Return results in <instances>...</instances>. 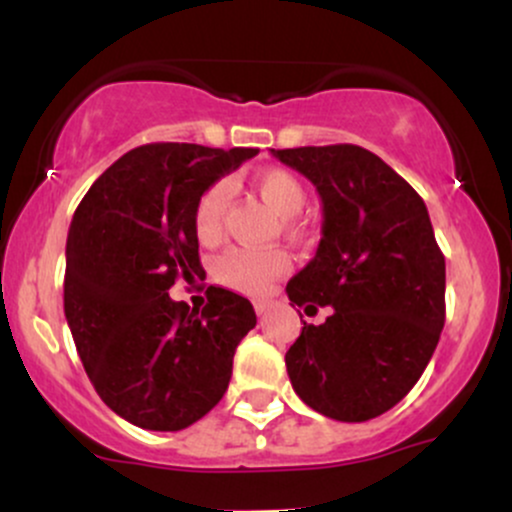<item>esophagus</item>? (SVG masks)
<instances>
[{
  "mask_svg": "<svg viewBox=\"0 0 512 512\" xmlns=\"http://www.w3.org/2000/svg\"><path fill=\"white\" fill-rule=\"evenodd\" d=\"M267 310H269V303H264V301H255V313L257 315H267Z\"/></svg>",
  "mask_w": 512,
  "mask_h": 512,
  "instance_id": "34e87169",
  "label": "esophagus"
}]
</instances>
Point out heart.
<instances>
[{
	"mask_svg": "<svg viewBox=\"0 0 512 512\" xmlns=\"http://www.w3.org/2000/svg\"><path fill=\"white\" fill-rule=\"evenodd\" d=\"M257 195L267 204L274 214L291 219L305 204V190L301 180L284 168L262 170L252 180ZM228 190L226 182H214L202 197H199L195 209V233L202 243H216L223 231L228 211ZM289 269V255L281 250H250V248H231L226 250L216 262V279L221 284L231 286L236 291L260 293Z\"/></svg>",
	"mask_w": 512,
	"mask_h": 512,
	"instance_id": "obj_1",
	"label": "heart"
}]
</instances>
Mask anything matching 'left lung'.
Instances as JSON below:
<instances>
[{"label": "left lung", "instance_id": "8db88e82", "mask_svg": "<svg viewBox=\"0 0 512 512\" xmlns=\"http://www.w3.org/2000/svg\"><path fill=\"white\" fill-rule=\"evenodd\" d=\"M315 185L322 238L286 284L317 313L286 351L296 395L337 421H368L407 397L445 325V257L424 199L383 158L354 144L272 149Z\"/></svg>", "mask_w": 512, "mask_h": 512}]
</instances>
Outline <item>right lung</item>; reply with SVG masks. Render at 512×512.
<instances>
[{"label": "right lung", "instance_id": "add662e5", "mask_svg": "<svg viewBox=\"0 0 512 512\" xmlns=\"http://www.w3.org/2000/svg\"><path fill=\"white\" fill-rule=\"evenodd\" d=\"M257 149L144 144L117 158L74 211L64 315L101 399L146 431H180L219 404L240 339L257 325L248 298L209 286L199 310L168 296L202 269L199 197Z\"/></svg>", "mask_w": 512, "mask_h": 512}]
</instances>
